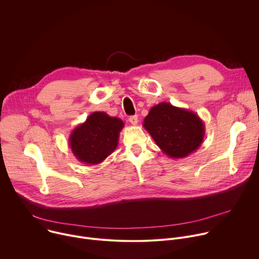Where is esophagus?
I'll use <instances>...</instances> for the list:
<instances>
[{
	"instance_id": "esophagus-1",
	"label": "esophagus",
	"mask_w": 259,
	"mask_h": 259,
	"mask_svg": "<svg viewBox=\"0 0 259 259\" xmlns=\"http://www.w3.org/2000/svg\"><path fill=\"white\" fill-rule=\"evenodd\" d=\"M129 122H130L132 125H137V123H138V118H137V116H131V117L129 118Z\"/></svg>"
}]
</instances>
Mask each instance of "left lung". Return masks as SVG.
<instances>
[{
    "label": "left lung",
    "mask_w": 259,
    "mask_h": 259,
    "mask_svg": "<svg viewBox=\"0 0 259 259\" xmlns=\"http://www.w3.org/2000/svg\"><path fill=\"white\" fill-rule=\"evenodd\" d=\"M161 151L172 159H182L196 152L203 143L205 126L192 110L161 102L153 106L143 121Z\"/></svg>",
    "instance_id": "8db88e82"
}]
</instances>
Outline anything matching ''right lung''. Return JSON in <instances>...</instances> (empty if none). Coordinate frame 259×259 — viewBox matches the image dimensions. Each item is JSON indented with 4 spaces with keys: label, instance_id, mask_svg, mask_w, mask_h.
I'll use <instances>...</instances> for the list:
<instances>
[{
    "label": "right lung",
    "instance_id": "1",
    "mask_svg": "<svg viewBox=\"0 0 259 259\" xmlns=\"http://www.w3.org/2000/svg\"><path fill=\"white\" fill-rule=\"evenodd\" d=\"M124 122L103 112L92 113L69 135V147L80 162L97 165L103 162L118 146Z\"/></svg>",
    "mask_w": 259,
    "mask_h": 259
}]
</instances>
